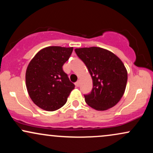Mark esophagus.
I'll list each match as a JSON object with an SVG mask.
<instances>
[{"instance_id":"obj_1","label":"esophagus","mask_w":153,"mask_h":153,"mask_svg":"<svg viewBox=\"0 0 153 153\" xmlns=\"http://www.w3.org/2000/svg\"><path fill=\"white\" fill-rule=\"evenodd\" d=\"M75 86H76V87H78L79 85H80V82L77 81V82L75 83Z\"/></svg>"}]
</instances>
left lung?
I'll return each instance as SVG.
<instances>
[{"label":"left lung","instance_id":"obj_1","mask_svg":"<svg viewBox=\"0 0 153 153\" xmlns=\"http://www.w3.org/2000/svg\"><path fill=\"white\" fill-rule=\"evenodd\" d=\"M75 51L93 80L91 94L84 96L87 104L98 111L114 106L127 86V71L122 61L113 52L101 47L76 48Z\"/></svg>","mask_w":153,"mask_h":153}]
</instances>
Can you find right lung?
Returning <instances> with one entry per match:
<instances>
[{
	"instance_id": "1",
	"label": "right lung",
	"mask_w": 153,
	"mask_h": 153,
	"mask_svg": "<svg viewBox=\"0 0 153 153\" xmlns=\"http://www.w3.org/2000/svg\"><path fill=\"white\" fill-rule=\"evenodd\" d=\"M73 47H47L35 54L26 71V85L32 101L42 109L53 111L64 106L75 85L62 66Z\"/></svg>"
}]
</instances>
